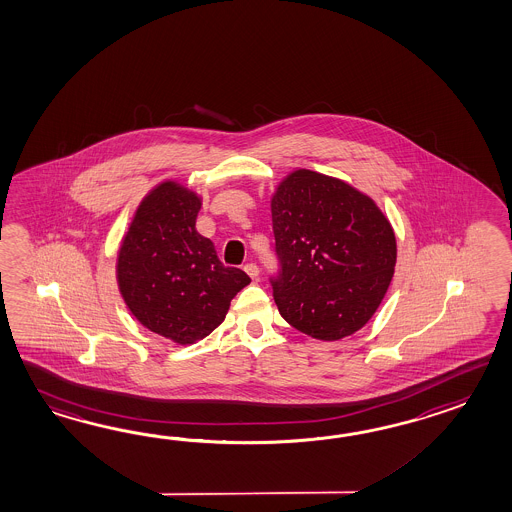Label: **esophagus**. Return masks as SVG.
I'll use <instances>...</instances> for the list:
<instances>
[{
    "instance_id": "34e87169",
    "label": "esophagus",
    "mask_w": 512,
    "mask_h": 512,
    "mask_svg": "<svg viewBox=\"0 0 512 512\" xmlns=\"http://www.w3.org/2000/svg\"><path fill=\"white\" fill-rule=\"evenodd\" d=\"M243 269H245V273L249 274L252 280H254V278H258V274H260V269H258V265H256V263H247Z\"/></svg>"
}]
</instances>
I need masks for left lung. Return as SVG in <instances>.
Returning <instances> with one entry per match:
<instances>
[{
  "label": "left lung",
  "instance_id": "left-lung-1",
  "mask_svg": "<svg viewBox=\"0 0 512 512\" xmlns=\"http://www.w3.org/2000/svg\"><path fill=\"white\" fill-rule=\"evenodd\" d=\"M280 315L298 332L337 341L363 328L391 284L393 226L343 180L297 169L271 201Z\"/></svg>",
  "mask_w": 512,
  "mask_h": 512
}]
</instances>
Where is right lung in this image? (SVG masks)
<instances>
[{
  "label": "right lung",
  "instance_id": "obj_1",
  "mask_svg": "<svg viewBox=\"0 0 512 512\" xmlns=\"http://www.w3.org/2000/svg\"><path fill=\"white\" fill-rule=\"evenodd\" d=\"M201 199L162 182L138 206L118 254V284L132 315L180 345L225 321L230 300L250 282L219 262L214 243L195 230Z\"/></svg>",
  "mask_w": 512,
  "mask_h": 512
}]
</instances>
